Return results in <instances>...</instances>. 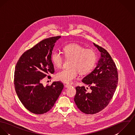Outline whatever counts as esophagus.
Listing matches in <instances>:
<instances>
[{"label": "esophagus", "instance_id": "esophagus-1", "mask_svg": "<svg viewBox=\"0 0 135 135\" xmlns=\"http://www.w3.org/2000/svg\"><path fill=\"white\" fill-rule=\"evenodd\" d=\"M71 85H70V84H66V85H65V87L66 88H69V87H71Z\"/></svg>", "mask_w": 135, "mask_h": 135}]
</instances>
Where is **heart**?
Instances as JSON below:
<instances>
[{"label": "heart", "instance_id": "heart-1", "mask_svg": "<svg viewBox=\"0 0 135 135\" xmlns=\"http://www.w3.org/2000/svg\"><path fill=\"white\" fill-rule=\"evenodd\" d=\"M63 51L66 59H72L70 68L64 69L56 75V78L65 83L72 82L80 74L89 73L95 67L97 56L96 51L92 49H86L76 44H71L63 48ZM54 64L58 68L62 67L64 57L59 51H55L51 55Z\"/></svg>", "mask_w": 135, "mask_h": 135}]
</instances>
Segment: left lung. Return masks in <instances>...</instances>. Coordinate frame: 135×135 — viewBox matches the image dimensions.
I'll return each mask as SVG.
<instances>
[{
  "label": "left lung",
  "mask_w": 135,
  "mask_h": 135,
  "mask_svg": "<svg viewBox=\"0 0 135 135\" xmlns=\"http://www.w3.org/2000/svg\"><path fill=\"white\" fill-rule=\"evenodd\" d=\"M101 52L95 70L82 79L89 86H76L74 101L77 108L87 114H94L104 109L109 103L115 91L118 73L115 62L109 52L94 43Z\"/></svg>",
  "instance_id": "obj_1"
}]
</instances>
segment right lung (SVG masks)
Wrapping results in <instances>:
<instances>
[{
    "label": "right lung",
    "instance_id": "obj_1",
    "mask_svg": "<svg viewBox=\"0 0 135 135\" xmlns=\"http://www.w3.org/2000/svg\"><path fill=\"white\" fill-rule=\"evenodd\" d=\"M60 37L41 40L24 52L16 65L14 85L17 95L24 107L33 113L42 114L51 110L64 87L61 81L46 87L41 83L42 79L55 72L52 51Z\"/></svg>",
    "mask_w": 135,
    "mask_h": 135
}]
</instances>
